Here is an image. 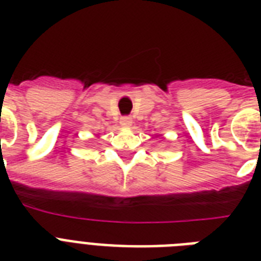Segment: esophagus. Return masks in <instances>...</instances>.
I'll return each instance as SVG.
<instances>
[{"instance_id":"obj_1","label":"esophagus","mask_w":261,"mask_h":261,"mask_svg":"<svg viewBox=\"0 0 261 261\" xmlns=\"http://www.w3.org/2000/svg\"><path fill=\"white\" fill-rule=\"evenodd\" d=\"M120 123H122V126H130V124H131V123H133V120H131V119L130 118H127V116H126V118H122V119H120Z\"/></svg>"}]
</instances>
